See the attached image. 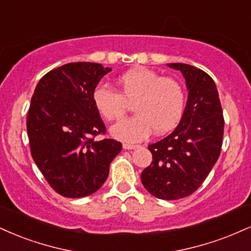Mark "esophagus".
Here are the masks:
<instances>
[{
  "mask_svg": "<svg viewBox=\"0 0 251 251\" xmlns=\"http://www.w3.org/2000/svg\"><path fill=\"white\" fill-rule=\"evenodd\" d=\"M123 147L125 150H135V149H138V145H132V144H124L123 145Z\"/></svg>",
  "mask_w": 251,
  "mask_h": 251,
  "instance_id": "34e87169",
  "label": "esophagus"
}]
</instances>
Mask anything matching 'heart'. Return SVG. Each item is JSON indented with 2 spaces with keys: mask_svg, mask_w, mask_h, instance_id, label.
Masks as SVG:
<instances>
[{
  "mask_svg": "<svg viewBox=\"0 0 251 251\" xmlns=\"http://www.w3.org/2000/svg\"><path fill=\"white\" fill-rule=\"evenodd\" d=\"M120 92L98 85L92 92L93 105L107 120H119L133 104L137 113L111 128L114 138L128 143L140 141L154 129L164 134L173 129L185 111V92L179 81L162 77L147 68H135L118 79Z\"/></svg>",
  "mask_w": 251,
  "mask_h": 251,
  "instance_id": "b5f03b06",
  "label": "heart"
}]
</instances>
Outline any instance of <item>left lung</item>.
Segmentation results:
<instances>
[{
    "instance_id": "left-lung-1",
    "label": "left lung",
    "mask_w": 251,
    "mask_h": 251,
    "mask_svg": "<svg viewBox=\"0 0 251 251\" xmlns=\"http://www.w3.org/2000/svg\"><path fill=\"white\" fill-rule=\"evenodd\" d=\"M168 66L182 72L188 100L176 128L149 145L153 161L141 173V182L155 198L179 200L203 183L219 159L225 119L219 92L209 75L183 63Z\"/></svg>"
}]
</instances>
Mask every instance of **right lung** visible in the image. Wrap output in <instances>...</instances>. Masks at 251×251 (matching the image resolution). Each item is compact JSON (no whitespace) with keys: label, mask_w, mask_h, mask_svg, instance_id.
I'll return each mask as SVG.
<instances>
[{"label":"right lung","mask_w":251,"mask_h":251,"mask_svg":"<svg viewBox=\"0 0 251 251\" xmlns=\"http://www.w3.org/2000/svg\"><path fill=\"white\" fill-rule=\"evenodd\" d=\"M111 71L98 63H69L38 81L26 117L32 159L53 191L84 198L98 191L123 145L96 137L106 127L92 92Z\"/></svg>","instance_id":"obj_1"}]
</instances>
